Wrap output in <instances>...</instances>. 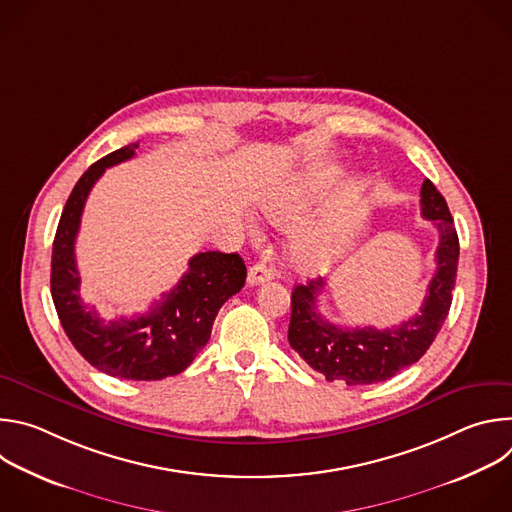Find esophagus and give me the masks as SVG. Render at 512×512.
<instances>
[{"mask_svg": "<svg viewBox=\"0 0 512 512\" xmlns=\"http://www.w3.org/2000/svg\"><path fill=\"white\" fill-rule=\"evenodd\" d=\"M273 277V269L267 265V263H255L249 267V283L251 285H257V283H263L267 279Z\"/></svg>", "mask_w": 512, "mask_h": 512, "instance_id": "34e87169", "label": "esophagus"}]
</instances>
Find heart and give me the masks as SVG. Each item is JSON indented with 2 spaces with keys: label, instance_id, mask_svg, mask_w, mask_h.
I'll use <instances>...</instances> for the list:
<instances>
[{
  "label": "heart",
  "instance_id": "obj_1",
  "mask_svg": "<svg viewBox=\"0 0 512 512\" xmlns=\"http://www.w3.org/2000/svg\"><path fill=\"white\" fill-rule=\"evenodd\" d=\"M265 212L275 223H291L302 214V202L294 198H273L265 204ZM338 249V231L334 225L302 227L289 241V257L302 273H320L334 261Z\"/></svg>",
  "mask_w": 512,
  "mask_h": 512
}]
</instances>
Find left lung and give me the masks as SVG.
Returning <instances> with one entry per match:
<instances>
[{
    "instance_id": "obj_1",
    "label": "left lung",
    "mask_w": 512,
    "mask_h": 512,
    "mask_svg": "<svg viewBox=\"0 0 512 512\" xmlns=\"http://www.w3.org/2000/svg\"><path fill=\"white\" fill-rule=\"evenodd\" d=\"M421 214L440 231L435 251L437 269L427 285L419 314L393 328H342L318 310L324 279H312L291 291V320L287 340L326 381L350 387L373 385L395 377L417 362L440 332L452 306L460 243L446 198L425 180L421 186Z\"/></svg>"
}]
</instances>
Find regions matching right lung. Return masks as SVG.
<instances>
[{
	"mask_svg": "<svg viewBox=\"0 0 512 512\" xmlns=\"http://www.w3.org/2000/svg\"><path fill=\"white\" fill-rule=\"evenodd\" d=\"M139 143L95 162L72 188L52 245L50 291L60 324L83 358L109 377L160 381L182 373L206 346L212 322L245 285L247 267L237 253L206 251L190 259L188 271L148 314L105 320L81 298L75 241L87 196L103 172L131 160Z\"/></svg>",
	"mask_w": 512,
	"mask_h": 512,
	"instance_id": "add662e5",
	"label": "right lung"
}]
</instances>
